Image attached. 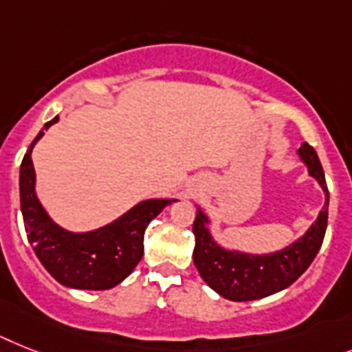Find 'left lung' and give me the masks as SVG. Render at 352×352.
Instances as JSON below:
<instances>
[{"label": "left lung", "mask_w": 352, "mask_h": 352, "mask_svg": "<svg viewBox=\"0 0 352 352\" xmlns=\"http://www.w3.org/2000/svg\"><path fill=\"white\" fill-rule=\"evenodd\" d=\"M298 155L307 165L309 176L320 183L322 190L326 194V205L316 221L309 226V230L287 248L268 255L241 254L221 248L210 237L207 216L197 208L192 225L196 237L192 254L194 264L203 280L221 297L234 302H246L286 289L309 268V264L318 254L327 228L329 190L316 151L309 144H302Z\"/></svg>", "instance_id": "8db88e82"}]
</instances>
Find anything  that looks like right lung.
I'll use <instances>...</instances> for the list:
<instances>
[{
    "instance_id": "1",
    "label": "right lung",
    "mask_w": 352,
    "mask_h": 352,
    "mask_svg": "<svg viewBox=\"0 0 352 352\" xmlns=\"http://www.w3.org/2000/svg\"><path fill=\"white\" fill-rule=\"evenodd\" d=\"M57 120L59 117L46 122L21 162L19 196L25 230L37 259L57 283L77 289H109L120 284L140 263L145 228L176 199H147L117 221L84 234H74L55 225L36 196L32 149Z\"/></svg>"
}]
</instances>
